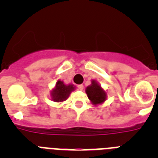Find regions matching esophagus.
Wrapping results in <instances>:
<instances>
[{
  "instance_id": "esophagus-1",
  "label": "esophagus",
  "mask_w": 158,
  "mask_h": 158,
  "mask_svg": "<svg viewBox=\"0 0 158 158\" xmlns=\"http://www.w3.org/2000/svg\"><path fill=\"white\" fill-rule=\"evenodd\" d=\"M77 88H78V89H79V90H83L84 85H79L77 86Z\"/></svg>"
}]
</instances>
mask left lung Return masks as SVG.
Segmentation results:
<instances>
[{"instance_id": "left-lung-1", "label": "left lung", "mask_w": 158, "mask_h": 158, "mask_svg": "<svg viewBox=\"0 0 158 158\" xmlns=\"http://www.w3.org/2000/svg\"><path fill=\"white\" fill-rule=\"evenodd\" d=\"M85 93L90 102L95 106L102 104L107 100L106 91L95 80L91 81V85L86 88Z\"/></svg>"}]
</instances>
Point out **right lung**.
<instances>
[{"label":"right lung","mask_w":158,"mask_h":158,"mask_svg":"<svg viewBox=\"0 0 158 158\" xmlns=\"http://www.w3.org/2000/svg\"><path fill=\"white\" fill-rule=\"evenodd\" d=\"M75 89L76 86L73 84L65 85L62 81L58 80L51 91V100L57 103H62L69 98L70 93Z\"/></svg>","instance_id":"add662e5"}]
</instances>
